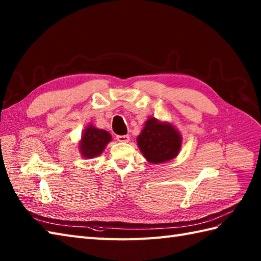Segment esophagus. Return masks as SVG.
I'll list each match as a JSON object with an SVG mask.
<instances>
[{"mask_svg": "<svg viewBox=\"0 0 261 261\" xmlns=\"http://www.w3.org/2000/svg\"><path fill=\"white\" fill-rule=\"evenodd\" d=\"M116 140H118L119 142H129L130 141V137L127 135H124V136H116Z\"/></svg>", "mask_w": 261, "mask_h": 261, "instance_id": "34e87169", "label": "esophagus"}]
</instances>
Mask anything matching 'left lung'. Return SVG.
I'll list each match as a JSON object with an SVG mask.
<instances>
[{"mask_svg":"<svg viewBox=\"0 0 261 261\" xmlns=\"http://www.w3.org/2000/svg\"><path fill=\"white\" fill-rule=\"evenodd\" d=\"M182 138L180 132L169 122L149 118L137 143L143 157L150 164H163L178 156Z\"/></svg>","mask_w":261,"mask_h":261,"instance_id":"obj_1","label":"left lung"}]
</instances>
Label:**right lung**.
Listing matches in <instances>:
<instances>
[{
    "instance_id": "obj_1",
    "label": "right lung",
    "mask_w": 261,
    "mask_h": 261,
    "mask_svg": "<svg viewBox=\"0 0 261 261\" xmlns=\"http://www.w3.org/2000/svg\"><path fill=\"white\" fill-rule=\"evenodd\" d=\"M112 140L108 131L94 126L92 123L85 126L79 143V150L84 158L92 159L101 154L108 143Z\"/></svg>"
}]
</instances>
